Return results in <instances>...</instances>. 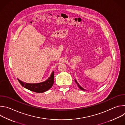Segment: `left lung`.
I'll return each instance as SVG.
<instances>
[{"instance_id":"left-lung-1","label":"left lung","mask_w":125,"mask_h":125,"mask_svg":"<svg viewBox=\"0 0 125 125\" xmlns=\"http://www.w3.org/2000/svg\"><path fill=\"white\" fill-rule=\"evenodd\" d=\"M75 82H76V83H77V85H78V87H79V88H80V89H81V90H83V91H86V90H85V89H84V88H83V87H82V86H81V85H80V84H79V83H78V82H77V81H76V80H75Z\"/></svg>"}]
</instances>
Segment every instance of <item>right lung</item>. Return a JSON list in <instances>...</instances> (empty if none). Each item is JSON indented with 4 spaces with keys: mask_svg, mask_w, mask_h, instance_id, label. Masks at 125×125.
Returning a JSON list of instances; mask_svg holds the SVG:
<instances>
[{
    "mask_svg": "<svg viewBox=\"0 0 125 125\" xmlns=\"http://www.w3.org/2000/svg\"><path fill=\"white\" fill-rule=\"evenodd\" d=\"M20 84L28 90L38 93H42L48 91L53 85L54 83V71H53L50 77L46 81L39 83H24L18 79Z\"/></svg>",
    "mask_w": 125,
    "mask_h": 125,
    "instance_id": "obj_1",
    "label": "right lung"
}]
</instances>
